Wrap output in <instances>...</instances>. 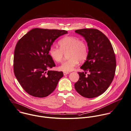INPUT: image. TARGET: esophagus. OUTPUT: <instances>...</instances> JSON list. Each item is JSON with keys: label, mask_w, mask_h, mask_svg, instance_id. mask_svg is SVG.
<instances>
[{"label": "esophagus", "mask_w": 131, "mask_h": 131, "mask_svg": "<svg viewBox=\"0 0 131 131\" xmlns=\"http://www.w3.org/2000/svg\"><path fill=\"white\" fill-rule=\"evenodd\" d=\"M69 73V72H63V75H66L68 74Z\"/></svg>", "instance_id": "obj_1"}]
</instances>
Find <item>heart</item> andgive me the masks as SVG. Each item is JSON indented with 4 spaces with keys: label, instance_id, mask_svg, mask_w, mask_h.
Returning <instances> with one entry per match:
<instances>
[{
    "label": "heart",
    "instance_id": "1",
    "mask_svg": "<svg viewBox=\"0 0 131 131\" xmlns=\"http://www.w3.org/2000/svg\"><path fill=\"white\" fill-rule=\"evenodd\" d=\"M59 48L51 46L49 53L51 58L57 62H61L64 54L68 53L69 59L62 63L58 67L60 71L68 72L73 71L78 64L79 61L85 60L88 53V48L86 42L76 37L67 36L58 42Z\"/></svg>",
    "mask_w": 131,
    "mask_h": 131
}]
</instances>
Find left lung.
Wrapping results in <instances>:
<instances>
[{
  "mask_svg": "<svg viewBox=\"0 0 131 131\" xmlns=\"http://www.w3.org/2000/svg\"><path fill=\"white\" fill-rule=\"evenodd\" d=\"M75 32L84 38L89 49L86 60L80 67L85 72H78L79 79L74 84L75 89L84 97H96L107 89L114 79L116 67L114 50L107 37L97 29ZM86 71L90 72L87 76Z\"/></svg>",
  "mask_w": 131,
  "mask_h": 131,
  "instance_id": "obj_1",
  "label": "left lung"
}]
</instances>
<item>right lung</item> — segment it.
Instances as JSON below:
<instances>
[{
  "label": "right lung",
  "mask_w": 131,
  "mask_h": 131,
  "mask_svg": "<svg viewBox=\"0 0 131 131\" xmlns=\"http://www.w3.org/2000/svg\"><path fill=\"white\" fill-rule=\"evenodd\" d=\"M65 30L35 28L17 42L14 72L24 90L36 97H45L56 89L62 72L49 70L56 65L49 54L54 41L67 34Z\"/></svg>",
  "instance_id": "1"
}]
</instances>
